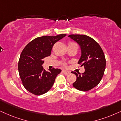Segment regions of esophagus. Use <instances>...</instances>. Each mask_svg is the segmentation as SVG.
<instances>
[{"mask_svg": "<svg viewBox=\"0 0 121 121\" xmlns=\"http://www.w3.org/2000/svg\"><path fill=\"white\" fill-rule=\"evenodd\" d=\"M62 73L65 75H69L70 73V71H67V70H62Z\"/></svg>", "mask_w": 121, "mask_h": 121, "instance_id": "esophagus-1", "label": "esophagus"}]
</instances>
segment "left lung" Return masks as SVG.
<instances>
[{
	"label": "left lung",
	"instance_id": "8db88e82",
	"mask_svg": "<svg viewBox=\"0 0 121 121\" xmlns=\"http://www.w3.org/2000/svg\"><path fill=\"white\" fill-rule=\"evenodd\" d=\"M68 37L80 47L78 64L85 68L82 74L71 72L76 76L73 85L79 91H88L97 86L103 77L106 65L104 54L100 45L90 37L84 35H70Z\"/></svg>",
	"mask_w": 121,
	"mask_h": 121
}]
</instances>
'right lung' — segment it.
Masks as SVG:
<instances>
[{"label": "right lung", "instance_id": "1", "mask_svg": "<svg viewBox=\"0 0 121 121\" xmlns=\"http://www.w3.org/2000/svg\"><path fill=\"white\" fill-rule=\"evenodd\" d=\"M66 36L61 34L37 37L24 47L18 62V70L27 91L39 95L47 93L53 86L56 76L61 70L53 68L46 71L42 66L43 59L50 56L53 45Z\"/></svg>", "mask_w": 121, "mask_h": 121}]
</instances>
